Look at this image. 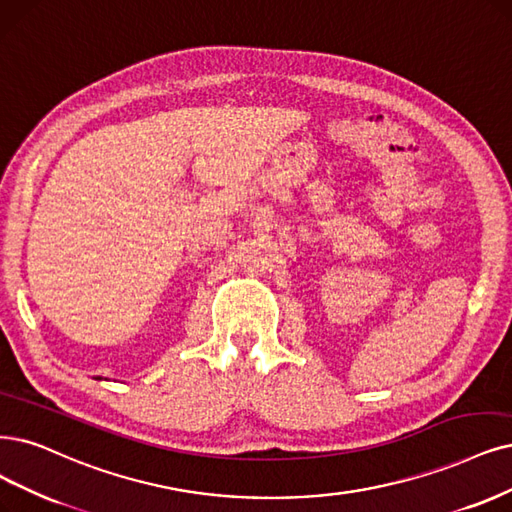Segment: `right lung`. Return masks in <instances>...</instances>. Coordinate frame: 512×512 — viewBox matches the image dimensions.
<instances>
[{"mask_svg":"<svg viewBox=\"0 0 512 512\" xmlns=\"http://www.w3.org/2000/svg\"><path fill=\"white\" fill-rule=\"evenodd\" d=\"M97 380H101V377H97Z\"/></svg>","mask_w":512,"mask_h":512,"instance_id":"right-lung-1","label":"right lung"}]
</instances>
